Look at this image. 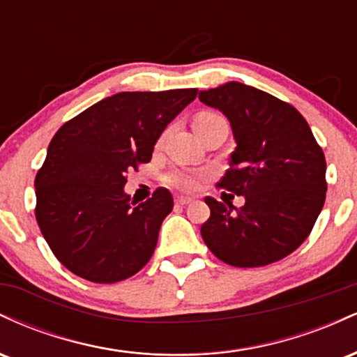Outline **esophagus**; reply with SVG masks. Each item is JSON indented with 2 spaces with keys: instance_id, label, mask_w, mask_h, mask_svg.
<instances>
[{
  "instance_id": "esophagus-1",
  "label": "esophagus",
  "mask_w": 357,
  "mask_h": 357,
  "mask_svg": "<svg viewBox=\"0 0 357 357\" xmlns=\"http://www.w3.org/2000/svg\"><path fill=\"white\" fill-rule=\"evenodd\" d=\"M176 204H179V206H186V204H190L192 199L191 198H186V196H178V198L174 199Z\"/></svg>"
}]
</instances>
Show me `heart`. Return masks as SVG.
<instances>
[{
  "label": "heart",
  "mask_w": 357,
  "mask_h": 357,
  "mask_svg": "<svg viewBox=\"0 0 357 357\" xmlns=\"http://www.w3.org/2000/svg\"><path fill=\"white\" fill-rule=\"evenodd\" d=\"M218 119H223V117H220L218 114H213V112H199L198 116L195 117V121H192V127L206 126L210 124V122L218 121ZM202 179H203V173H198V171H188V169H174L165 176V183L167 186L176 188V190H181V191L196 190V186H198Z\"/></svg>",
  "instance_id": "1"
}]
</instances>
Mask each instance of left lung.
Listing matches in <instances>:
<instances>
[{
    "mask_svg": "<svg viewBox=\"0 0 357 357\" xmlns=\"http://www.w3.org/2000/svg\"><path fill=\"white\" fill-rule=\"evenodd\" d=\"M199 100L221 110L236 149L218 186L245 196L230 203L208 196L202 236L213 255L233 267H264L304 243L326 202V158L302 114L240 82L202 90Z\"/></svg>",
    "mask_w": 357,
    "mask_h": 357,
    "instance_id": "left-lung-1",
    "label": "left lung"
}]
</instances>
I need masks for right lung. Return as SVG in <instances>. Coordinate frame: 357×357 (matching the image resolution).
Wrapping results in <instances>:
<instances>
[{
    "instance_id": "1",
    "label": "right lung",
    "mask_w": 357,
    "mask_h": 357,
    "mask_svg": "<svg viewBox=\"0 0 357 357\" xmlns=\"http://www.w3.org/2000/svg\"><path fill=\"white\" fill-rule=\"evenodd\" d=\"M196 89L121 92L65 122L35 178V216L63 267L96 284L137 273L153 257L173 196L158 188L136 204L127 173L151 161L162 130Z\"/></svg>"
}]
</instances>
